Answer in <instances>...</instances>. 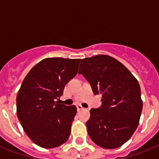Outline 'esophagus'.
<instances>
[{"mask_svg":"<svg viewBox=\"0 0 159 159\" xmlns=\"http://www.w3.org/2000/svg\"><path fill=\"white\" fill-rule=\"evenodd\" d=\"M76 109H77V111H80L83 110L84 109V107H83L81 105H77L76 106Z\"/></svg>","mask_w":159,"mask_h":159,"instance_id":"34e87169","label":"esophagus"}]
</instances>
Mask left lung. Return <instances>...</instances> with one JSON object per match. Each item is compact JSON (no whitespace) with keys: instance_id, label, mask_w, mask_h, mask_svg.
Listing matches in <instances>:
<instances>
[{"instance_id":"1","label":"left lung","mask_w":159,"mask_h":159,"mask_svg":"<svg viewBox=\"0 0 159 159\" xmlns=\"http://www.w3.org/2000/svg\"><path fill=\"white\" fill-rule=\"evenodd\" d=\"M79 74L101 95L86 126L91 139L105 149L119 147L135 131L143 110L139 82L123 64L107 55L83 59Z\"/></svg>"}]
</instances>
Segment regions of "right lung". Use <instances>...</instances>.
<instances>
[{"instance_id":"1","label":"right lung","mask_w":159,"mask_h":159,"mask_svg":"<svg viewBox=\"0 0 159 159\" xmlns=\"http://www.w3.org/2000/svg\"><path fill=\"white\" fill-rule=\"evenodd\" d=\"M80 60L44 59L32 67L22 82L16 96L17 117L29 139L39 147H59L69 137L76 107L61 104L59 98L78 72Z\"/></svg>"}]
</instances>
